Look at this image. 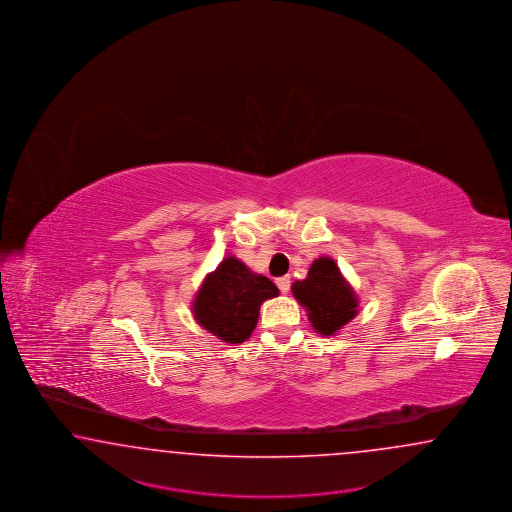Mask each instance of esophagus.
Masks as SVG:
<instances>
[{
  "label": "esophagus",
  "mask_w": 512,
  "mask_h": 512,
  "mask_svg": "<svg viewBox=\"0 0 512 512\" xmlns=\"http://www.w3.org/2000/svg\"><path fill=\"white\" fill-rule=\"evenodd\" d=\"M276 285L279 291L283 292V294H287V292L291 291V277H277Z\"/></svg>",
  "instance_id": "34e87169"
}]
</instances>
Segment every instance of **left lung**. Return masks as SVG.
I'll return each mask as SVG.
<instances>
[{
  "label": "left lung",
  "instance_id": "left-lung-1",
  "mask_svg": "<svg viewBox=\"0 0 512 512\" xmlns=\"http://www.w3.org/2000/svg\"><path fill=\"white\" fill-rule=\"evenodd\" d=\"M292 294L304 305L313 330L326 337L358 315L356 292L330 257L311 264L307 277L292 283Z\"/></svg>",
  "mask_w": 512,
  "mask_h": 512
}]
</instances>
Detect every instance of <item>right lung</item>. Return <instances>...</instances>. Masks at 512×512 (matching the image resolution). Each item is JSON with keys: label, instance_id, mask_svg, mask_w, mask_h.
<instances>
[{"label": "right lung", "instance_id": "right-lung-1", "mask_svg": "<svg viewBox=\"0 0 512 512\" xmlns=\"http://www.w3.org/2000/svg\"><path fill=\"white\" fill-rule=\"evenodd\" d=\"M277 294L276 285L268 277L251 272L236 257H225L205 277L192 309L199 326L223 343L238 345L255 330L264 300L276 298Z\"/></svg>", "mask_w": 512, "mask_h": 512}]
</instances>
